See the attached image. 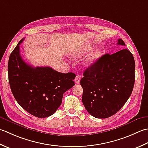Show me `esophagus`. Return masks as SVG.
<instances>
[{
	"label": "esophagus",
	"instance_id": "obj_1",
	"mask_svg": "<svg viewBox=\"0 0 148 148\" xmlns=\"http://www.w3.org/2000/svg\"><path fill=\"white\" fill-rule=\"evenodd\" d=\"M80 79H81V77H80V75H77L76 77H75V82L76 84H79Z\"/></svg>",
	"mask_w": 148,
	"mask_h": 148
}]
</instances>
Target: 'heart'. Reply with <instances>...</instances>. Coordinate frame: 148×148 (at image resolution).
I'll return each mask as SVG.
<instances>
[{
	"label": "heart",
	"mask_w": 148,
	"mask_h": 148,
	"mask_svg": "<svg viewBox=\"0 0 148 148\" xmlns=\"http://www.w3.org/2000/svg\"><path fill=\"white\" fill-rule=\"evenodd\" d=\"M93 50V47H91V45H85V46H82L72 53V57H74L75 59L80 58V57H82L86 55L89 52H91ZM102 56V53L100 50H96L95 52L92 53L86 59L85 62H84V65L89 66H91L92 64H94L95 63L97 62L98 60L100 59V57Z\"/></svg>",
	"instance_id": "1"
}]
</instances>
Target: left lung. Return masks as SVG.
Returning <instances> with one entry per match:
<instances>
[{
    "label": "left lung",
    "mask_w": 148,
    "mask_h": 148,
    "mask_svg": "<svg viewBox=\"0 0 148 148\" xmlns=\"http://www.w3.org/2000/svg\"><path fill=\"white\" fill-rule=\"evenodd\" d=\"M117 44L125 45L121 39ZM135 68L134 57L127 49L105 54L87 68L80 80L82 102L87 112L99 119L118 112L133 91Z\"/></svg>",
    "instance_id": "8db88e82"
}]
</instances>
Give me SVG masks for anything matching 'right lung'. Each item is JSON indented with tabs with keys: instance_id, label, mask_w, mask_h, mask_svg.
<instances>
[{
	"instance_id": "obj_1",
	"label": "right lung",
	"mask_w": 148,
	"mask_h": 148,
	"mask_svg": "<svg viewBox=\"0 0 148 148\" xmlns=\"http://www.w3.org/2000/svg\"><path fill=\"white\" fill-rule=\"evenodd\" d=\"M19 41L8 61V78L14 97L24 110L40 118L49 117L61 105L64 92L75 85L73 73H63L52 68H34L23 61Z\"/></svg>"
}]
</instances>
